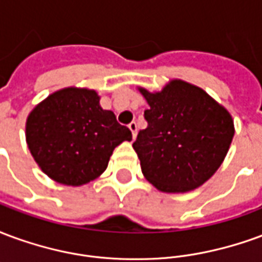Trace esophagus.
Wrapping results in <instances>:
<instances>
[{
  "instance_id": "34e87169",
  "label": "esophagus",
  "mask_w": 262,
  "mask_h": 262,
  "mask_svg": "<svg viewBox=\"0 0 262 262\" xmlns=\"http://www.w3.org/2000/svg\"><path fill=\"white\" fill-rule=\"evenodd\" d=\"M129 129H130L133 139H136V135H137V123L136 122H132L130 125H129Z\"/></svg>"
}]
</instances>
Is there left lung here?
<instances>
[{
  "mask_svg": "<svg viewBox=\"0 0 262 262\" xmlns=\"http://www.w3.org/2000/svg\"><path fill=\"white\" fill-rule=\"evenodd\" d=\"M137 90L148 103L147 127L133 143L144 178L168 193L203 185L230 148L234 136L230 112L187 81L171 80L157 92Z\"/></svg>",
  "mask_w": 262,
  "mask_h": 262,
  "instance_id": "left-lung-1",
  "label": "left lung"
}]
</instances>
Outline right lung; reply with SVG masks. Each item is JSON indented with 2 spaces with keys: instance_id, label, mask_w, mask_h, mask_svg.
I'll use <instances>...</instances> for the list:
<instances>
[{
  "instance_id": "obj_1",
  "label": "right lung",
  "mask_w": 262,
  "mask_h": 262,
  "mask_svg": "<svg viewBox=\"0 0 262 262\" xmlns=\"http://www.w3.org/2000/svg\"><path fill=\"white\" fill-rule=\"evenodd\" d=\"M28 148L53 181L80 187L102 174L116 146L130 142L112 111L99 105L95 90L69 86L50 94L28 115Z\"/></svg>"
}]
</instances>
